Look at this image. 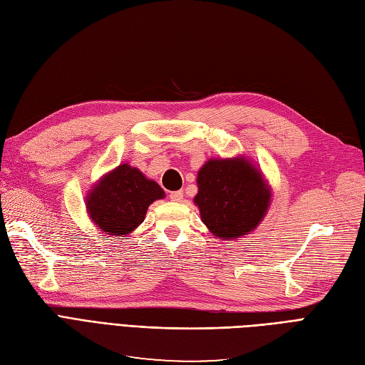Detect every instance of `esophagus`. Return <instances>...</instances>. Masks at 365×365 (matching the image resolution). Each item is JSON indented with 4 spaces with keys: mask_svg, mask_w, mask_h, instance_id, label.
<instances>
[{
    "mask_svg": "<svg viewBox=\"0 0 365 365\" xmlns=\"http://www.w3.org/2000/svg\"><path fill=\"white\" fill-rule=\"evenodd\" d=\"M169 196H170V200L173 202H181L182 197H184V193L181 190H176V192H170Z\"/></svg>",
    "mask_w": 365,
    "mask_h": 365,
    "instance_id": "obj_1",
    "label": "esophagus"
}]
</instances>
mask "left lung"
<instances>
[{
  "mask_svg": "<svg viewBox=\"0 0 365 365\" xmlns=\"http://www.w3.org/2000/svg\"><path fill=\"white\" fill-rule=\"evenodd\" d=\"M197 195L202 222L220 239H237L254 231L267 215L269 189L250 160H208L197 172Z\"/></svg>",
  "mask_w": 365,
  "mask_h": 365,
  "instance_id": "left-lung-1",
  "label": "left lung"
}]
</instances>
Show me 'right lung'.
I'll list each match as a JSON object with an SVG mask.
<instances>
[{"instance_id":"add662e5","label":"right lung","mask_w":365,"mask_h":365,"mask_svg":"<svg viewBox=\"0 0 365 365\" xmlns=\"http://www.w3.org/2000/svg\"><path fill=\"white\" fill-rule=\"evenodd\" d=\"M164 190L129 164L103 175L86 196V212L105 235L125 237L145 220L149 205Z\"/></svg>"}]
</instances>
